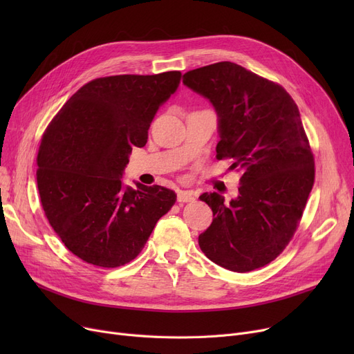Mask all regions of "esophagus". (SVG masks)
Here are the masks:
<instances>
[{
  "label": "esophagus",
  "mask_w": 354,
  "mask_h": 354,
  "mask_svg": "<svg viewBox=\"0 0 354 354\" xmlns=\"http://www.w3.org/2000/svg\"><path fill=\"white\" fill-rule=\"evenodd\" d=\"M195 201V194L192 191H178V202L185 203V202H194Z\"/></svg>",
  "instance_id": "obj_1"
}]
</instances>
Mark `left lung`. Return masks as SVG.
Listing matches in <instances>:
<instances>
[{
	"instance_id": "left-lung-1",
	"label": "left lung",
	"mask_w": 354,
	"mask_h": 354,
	"mask_svg": "<svg viewBox=\"0 0 354 354\" xmlns=\"http://www.w3.org/2000/svg\"><path fill=\"white\" fill-rule=\"evenodd\" d=\"M183 84L216 111V159H231L230 169L243 171L230 203L216 192L199 196L214 214L199 247L235 272L264 267L288 245L314 183L299 107L280 84L231 62L185 73Z\"/></svg>"
}]
</instances>
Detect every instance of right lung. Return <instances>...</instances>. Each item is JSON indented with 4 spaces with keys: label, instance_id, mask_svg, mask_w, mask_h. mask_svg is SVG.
Instances as JSON below:
<instances>
[{
    "label": "right lung",
    "instance_id": "add662e5",
    "mask_svg": "<svg viewBox=\"0 0 354 354\" xmlns=\"http://www.w3.org/2000/svg\"><path fill=\"white\" fill-rule=\"evenodd\" d=\"M180 77L166 71L95 79L46 129L37 156L41 205L54 232L83 261L103 268L130 263L175 203L171 189L139 182L132 189L120 178Z\"/></svg>",
    "mask_w": 354,
    "mask_h": 354
}]
</instances>
